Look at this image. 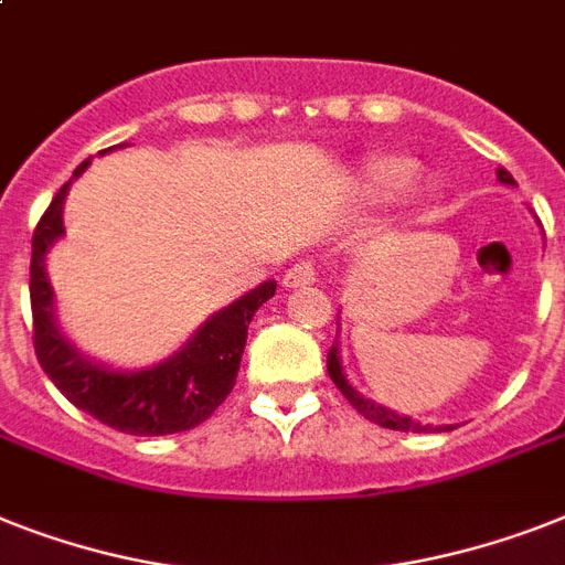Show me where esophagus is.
Listing matches in <instances>:
<instances>
[{"instance_id": "obj_1", "label": "esophagus", "mask_w": 565, "mask_h": 565, "mask_svg": "<svg viewBox=\"0 0 565 565\" xmlns=\"http://www.w3.org/2000/svg\"><path fill=\"white\" fill-rule=\"evenodd\" d=\"M316 281V267L313 264H307V260H301V264H292L287 273H284V287L287 290H296V287H307V284Z\"/></svg>"}]
</instances>
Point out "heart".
I'll return each mask as SVG.
<instances>
[{"label":"heart","instance_id":"b5f03b06","mask_svg":"<svg viewBox=\"0 0 565 565\" xmlns=\"http://www.w3.org/2000/svg\"><path fill=\"white\" fill-rule=\"evenodd\" d=\"M420 164L406 153H383L362 162L351 177V188L362 203L386 205L403 196L415 182Z\"/></svg>","mask_w":565,"mask_h":565}]
</instances>
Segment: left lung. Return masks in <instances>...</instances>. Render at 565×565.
Here are the masks:
<instances>
[{"mask_svg":"<svg viewBox=\"0 0 565 565\" xmlns=\"http://www.w3.org/2000/svg\"><path fill=\"white\" fill-rule=\"evenodd\" d=\"M497 177H499V182H505V185H516V182H513V177L505 171V168H499ZM328 374H330V380L337 383L339 392L345 394L348 403H351V406H354L360 415L369 417L371 424L386 426V429H401V433H449V429H456L452 424H444V426L417 424V420H412L409 415H397V412L386 409V406H380V403L369 401L365 394L356 392V388L348 383L345 371H342V356H339V339L333 342V348L328 351Z\"/></svg>","mask_w":565,"mask_h":565,"instance_id":"left-lung-1","label":"left lung"}]
</instances>
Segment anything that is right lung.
I'll use <instances>...</instances> for the list:
<instances>
[{
  "mask_svg": "<svg viewBox=\"0 0 565 565\" xmlns=\"http://www.w3.org/2000/svg\"><path fill=\"white\" fill-rule=\"evenodd\" d=\"M121 148V145H118ZM113 148L100 150L109 153ZM89 168L77 164L66 185L45 209L31 241V313H34V351L43 371L68 403L89 412L100 424L127 435H173L203 424L235 388L246 330L252 316L275 296L278 284H258L255 290L209 316L177 354L150 369H109L81 354L54 319V290L45 273V255L63 237V203L72 182Z\"/></svg>",
  "mask_w": 565,
  "mask_h": 565,
  "instance_id": "right-lung-1",
  "label": "right lung"
}]
</instances>
